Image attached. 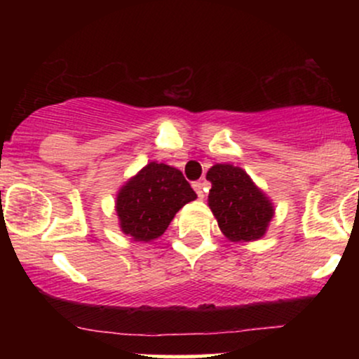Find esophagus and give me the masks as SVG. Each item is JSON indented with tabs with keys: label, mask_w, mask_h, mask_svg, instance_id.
I'll return each instance as SVG.
<instances>
[{
	"label": "esophagus",
	"mask_w": 359,
	"mask_h": 359,
	"mask_svg": "<svg viewBox=\"0 0 359 359\" xmlns=\"http://www.w3.org/2000/svg\"><path fill=\"white\" fill-rule=\"evenodd\" d=\"M192 187H194V191L197 192V196L203 199V197L205 196V184L204 182H194Z\"/></svg>",
	"instance_id": "1"
}]
</instances>
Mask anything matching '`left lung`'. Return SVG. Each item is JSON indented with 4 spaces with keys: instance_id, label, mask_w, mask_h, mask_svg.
Instances as JSON below:
<instances>
[{
    "instance_id": "1",
    "label": "left lung",
    "mask_w": 359,
    "mask_h": 359,
    "mask_svg": "<svg viewBox=\"0 0 359 359\" xmlns=\"http://www.w3.org/2000/svg\"><path fill=\"white\" fill-rule=\"evenodd\" d=\"M205 179L212 184L208 201L222 234L236 243L259 240L275 209L251 177L231 163H216Z\"/></svg>"
}]
</instances>
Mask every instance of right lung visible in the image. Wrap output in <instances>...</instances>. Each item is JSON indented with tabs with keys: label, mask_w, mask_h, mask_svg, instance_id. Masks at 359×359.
Segmentation results:
<instances>
[{
	"label": "right lung",
	"mask_w": 359,
	"mask_h": 359,
	"mask_svg": "<svg viewBox=\"0 0 359 359\" xmlns=\"http://www.w3.org/2000/svg\"><path fill=\"white\" fill-rule=\"evenodd\" d=\"M196 197L179 168L150 162L119 189V228L135 241L155 240L165 233L179 209Z\"/></svg>",
	"instance_id": "add662e5"
}]
</instances>
